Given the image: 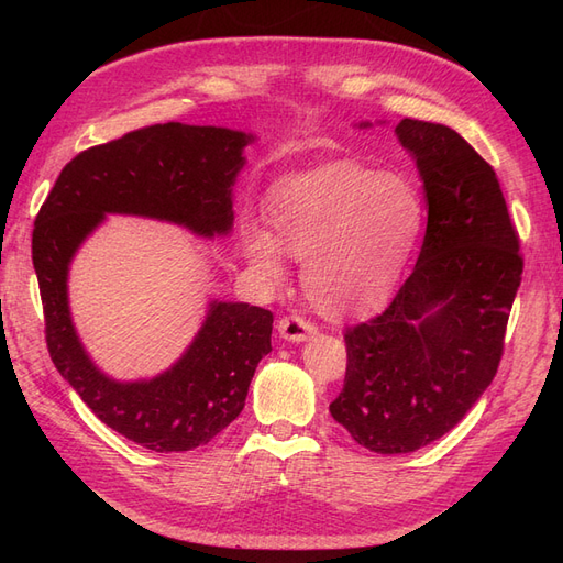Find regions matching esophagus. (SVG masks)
Listing matches in <instances>:
<instances>
[{
	"label": "esophagus",
	"mask_w": 563,
	"mask_h": 563,
	"mask_svg": "<svg viewBox=\"0 0 563 563\" xmlns=\"http://www.w3.org/2000/svg\"><path fill=\"white\" fill-rule=\"evenodd\" d=\"M279 335L286 338V340H294V343H302V340H308L310 335L317 333V327L310 321L305 319L300 314H291V317H282L279 323Z\"/></svg>",
	"instance_id": "1"
}]
</instances>
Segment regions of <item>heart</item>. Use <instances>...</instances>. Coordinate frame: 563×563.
<instances>
[{"label": "heart", "instance_id": "b5f03b06", "mask_svg": "<svg viewBox=\"0 0 563 563\" xmlns=\"http://www.w3.org/2000/svg\"><path fill=\"white\" fill-rule=\"evenodd\" d=\"M269 232L249 225L244 251L267 282L282 279V249L305 261V288L319 308L354 312L378 305L411 255L424 201L401 176L329 164L286 183L272 201Z\"/></svg>", "mask_w": 563, "mask_h": 563}]
</instances>
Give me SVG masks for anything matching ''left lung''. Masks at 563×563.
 Masks as SVG:
<instances>
[{"mask_svg":"<svg viewBox=\"0 0 563 563\" xmlns=\"http://www.w3.org/2000/svg\"><path fill=\"white\" fill-rule=\"evenodd\" d=\"M428 197L418 263L387 308L347 327V368L329 411L368 451L444 437L500 366L521 284L519 234L493 166L444 124L401 119Z\"/></svg>","mask_w":563,"mask_h":563,"instance_id":"1","label":"left lung"}]
</instances>
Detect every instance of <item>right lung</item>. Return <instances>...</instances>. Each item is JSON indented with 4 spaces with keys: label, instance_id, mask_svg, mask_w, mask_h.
<instances>
[{
    "label": "right lung",
    "instance_id": "1",
    "mask_svg": "<svg viewBox=\"0 0 563 563\" xmlns=\"http://www.w3.org/2000/svg\"><path fill=\"white\" fill-rule=\"evenodd\" d=\"M249 141L242 131L168 122L93 145L65 164L32 230L51 362L108 428L150 451L209 444L242 413L255 366L272 350L275 317L246 302H213L172 371L117 383L91 364L75 333L67 265L106 213L172 220L203 236L225 234Z\"/></svg>",
    "mask_w": 563,
    "mask_h": 563
}]
</instances>
